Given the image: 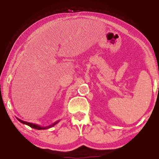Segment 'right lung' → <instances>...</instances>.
<instances>
[{"label": "right lung", "instance_id": "add662e5", "mask_svg": "<svg viewBox=\"0 0 159 159\" xmlns=\"http://www.w3.org/2000/svg\"><path fill=\"white\" fill-rule=\"evenodd\" d=\"M18 120L20 121L21 123L24 124V125H28L29 127L33 128V129H49V128H51L52 127H53L54 125H56V124L58 122H59L60 120H58L56 121V122H54L52 124V125H49V126H46V127H42V126H40V125H35V124H33V123H30V122H27V121H23V120H21V119H19V118H16Z\"/></svg>", "mask_w": 159, "mask_h": 159}]
</instances>
